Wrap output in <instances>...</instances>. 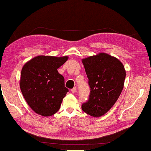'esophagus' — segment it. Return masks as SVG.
I'll list each match as a JSON object with an SVG mask.
<instances>
[{
	"label": "esophagus",
	"instance_id": "1",
	"mask_svg": "<svg viewBox=\"0 0 151 151\" xmlns=\"http://www.w3.org/2000/svg\"><path fill=\"white\" fill-rule=\"evenodd\" d=\"M71 92L73 93H75L76 92V87H74L73 88H72L71 89Z\"/></svg>",
	"mask_w": 151,
	"mask_h": 151
}]
</instances>
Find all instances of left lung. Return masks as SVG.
I'll list each match as a JSON object with an SVG mask.
<instances>
[{
  "label": "left lung",
  "instance_id": "1",
  "mask_svg": "<svg viewBox=\"0 0 151 151\" xmlns=\"http://www.w3.org/2000/svg\"><path fill=\"white\" fill-rule=\"evenodd\" d=\"M90 87L88 99L81 108L93 117L107 113L122 91L126 70L118 59L106 53L82 60Z\"/></svg>",
  "mask_w": 151,
  "mask_h": 151
}]
</instances>
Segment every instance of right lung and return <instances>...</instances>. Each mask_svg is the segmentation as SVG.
<instances>
[{"instance_id":"add662e5","label":"right lung","mask_w":151,"mask_h":151,"mask_svg":"<svg viewBox=\"0 0 151 151\" xmlns=\"http://www.w3.org/2000/svg\"><path fill=\"white\" fill-rule=\"evenodd\" d=\"M68 56H39L23 66L20 88L31 108L43 116L56 114L68 89L64 87V76L58 69L66 63Z\"/></svg>"}]
</instances>
